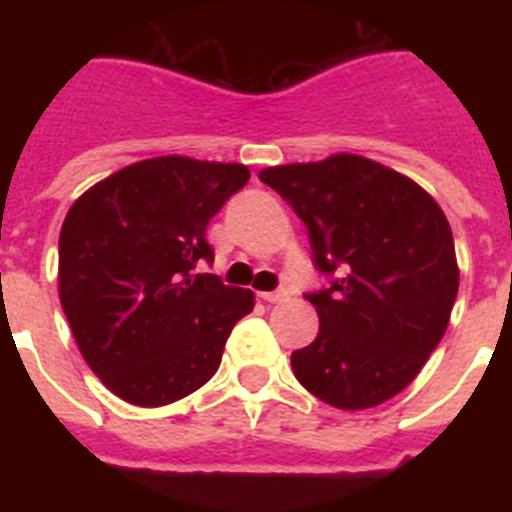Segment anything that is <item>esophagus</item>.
<instances>
[{
    "label": "esophagus",
    "mask_w": 512,
    "mask_h": 512,
    "mask_svg": "<svg viewBox=\"0 0 512 512\" xmlns=\"http://www.w3.org/2000/svg\"><path fill=\"white\" fill-rule=\"evenodd\" d=\"M261 300L264 302H271V305H277V302H284L287 300V295L284 292H261Z\"/></svg>",
    "instance_id": "1"
}]
</instances>
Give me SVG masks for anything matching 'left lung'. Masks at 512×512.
<instances>
[{
  "instance_id": "8db88e82",
  "label": "left lung",
  "mask_w": 512,
  "mask_h": 512,
  "mask_svg": "<svg viewBox=\"0 0 512 512\" xmlns=\"http://www.w3.org/2000/svg\"><path fill=\"white\" fill-rule=\"evenodd\" d=\"M259 179L307 225L318 269L338 271L307 297L320 330L292 354L297 382L338 410L400 395L449 328L459 292L454 235L438 202L356 153L269 166Z\"/></svg>"
}]
</instances>
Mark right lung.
Instances as JSON below:
<instances>
[{"label":"right lung","instance_id":"obj_1","mask_svg":"<svg viewBox=\"0 0 512 512\" xmlns=\"http://www.w3.org/2000/svg\"><path fill=\"white\" fill-rule=\"evenodd\" d=\"M248 166L156 156L115 171L71 205L58 238V297L81 356L138 408H161L217 372L251 289L215 274L210 217L248 182Z\"/></svg>","mask_w":512,"mask_h":512}]
</instances>
